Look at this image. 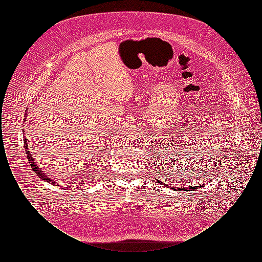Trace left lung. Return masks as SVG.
<instances>
[{"label": "left lung", "instance_id": "8db88e82", "mask_svg": "<svg viewBox=\"0 0 262 262\" xmlns=\"http://www.w3.org/2000/svg\"><path fill=\"white\" fill-rule=\"evenodd\" d=\"M157 182L159 183V184H162V186H167L166 185V183H163L161 181H159V180H157ZM206 184H204V186H205ZM167 187H169V188H172V187H170V186H167ZM200 187H202V186H195V187H185V188H177V189H179V190H195V189H199Z\"/></svg>", "mask_w": 262, "mask_h": 262}]
</instances>
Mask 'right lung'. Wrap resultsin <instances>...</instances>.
I'll list each match as a JSON object with an SVG mask.
<instances>
[{"label":"right lung","instance_id":"right-lung-1","mask_svg":"<svg viewBox=\"0 0 262 262\" xmlns=\"http://www.w3.org/2000/svg\"><path fill=\"white\" fill-rule=\"evenodd\" d=\"M25 118H26V114H25ZM24 119V120H25ZM24 127H25V125H24ZM25 129H24V139H25V152H26V155H27V159H28V161L30 163V166H31V168H32V170L34 171V173L37 174L38 177L41 179V180H43V181H45V182H48V183H50L52 185H54V186H58L59 184L58 183H56L55 181H53L51 178H49L47 174H45V173H43V171H41V169L39 168L37 166V164L34 162V159H33V157H32V155H31V153H30V151L28 149V145H27V143H26V141H25Z\"/></svg>","mask_w":262,"mask_h":262}]
</instances>
